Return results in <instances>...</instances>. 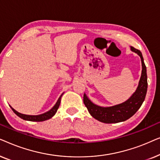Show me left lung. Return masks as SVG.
Here are the masks:
<instances>
[{"label": "left lung", "instance_id": "obj_1", "mask_svg": "<svg viewBox=\"0 0 160 160\" xmlns=\"http://www.w3.org/2000/svg\"><path fill=\"white\" fill-rule=\"evenodd\" d=\"M130 49L131 51L138 54L141 58L142 72L138 86L129 99L115 106L102 107L93 103L86 94H84V103L87 108L89 113L95 119L103 123H118L126 121L137 112L145 100L148 87L146 67L141 51L132 47H130Z\"/></svg>", "mask_w": 160, "mask_h": 160}]
</instances>
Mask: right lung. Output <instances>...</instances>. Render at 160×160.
<instances>
[{
  "label": "right lung",
  "instance_id": "add662e5",
  "mask_svg": "<svg viewBox=\"0 0 160 160\" xmlns=\"http://www.w3.org/2000/svg\"><path fill=\"white\" fill-rule=\"evenodd\" d=\"M63 95V93L60 95V97L59 98V99L58 100V101L55 103V105L52 107V108L50 109L49 111L47 112L43 113L42 114H39V115H27V114H23V113H19L18 111H17L16 110H14V108H12V106H9L11 107V108L12 109V111L16 113V114L19 117H20L21 119H22L24 120H27V121H30V122H43V121H46V120L51 119L52 117H54V114H55L57 111L60 106V100H61V97H62Z\"/></svg>",
  "mask_w": 160,
  "mask_h": 160
}]
</instances>
